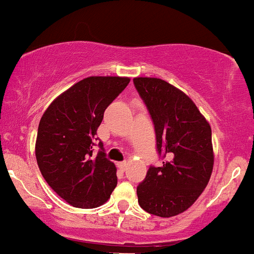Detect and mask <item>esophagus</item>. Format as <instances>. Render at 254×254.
I'll return each mask as SVG.
<instances>
[{
    "label": "esophagus",
    "instance_id": "obj_1",
    "mask_svg": "<svg viewBox=\"0 0 254 254\" xmlns=\"http://www.w3.org/2000/svg\"><path fill=\"white\" fill-rule=\"evenodd\" d=\"M118 168L121 172H125L127 169V163L126 162H120V163H118Z\"/></svg>",
    "mask_w": 254,
    "mask_h": 254
}]
</instances>
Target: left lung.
Returning <instances> with one entry per match:
<instances>
[{
  "instance_id": "obj_1",
  "label": "left lung",
  "mask_w": 254,
  "mask_h": 254,
  "mask_svg": "<svg viewBox=\"0 0 254 254\" xmlns=\"http://www.w3.org/2000/svg\"><path fill=\"white\" fill-rule=\"evenodd\" d=\"M133 81L155 125L158 153L168 156L162 167H150L136 187L139 205L151 215L173 217L192 206L209 184L215 159L211 127L174 85L147 76Z\"/></svg>"
}]
</instances>
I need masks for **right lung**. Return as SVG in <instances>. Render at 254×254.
Here are the masks:
<instances>
[{
	"label": "right lung",
	"instance_id": "add662e5",
	"mask_svg": "<svg viewBox=\"0 0 254 254\" xmlns=\"http://www.w3.org/2000/svg\"><path fill=\"white\" fill-rule=\"evenodd\" d=\"M127 76H89L56 97L39 121L36 158L48 185L74 207L103 205L118 185L116 167L103 144L92 155L104 110L128 82Z\"/></svg>",
	"mask_w": 254,
	"mask_h": 254
}]
</instances>
